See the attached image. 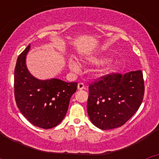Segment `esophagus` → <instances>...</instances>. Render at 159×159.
Here are the masks:
<instances>
[{"label": "esophagus", "mask_w": 159, "mask_h": 159, "mask_svg": "<svg viewBox=\"0 0 159 159\" xmlns=\"http://www.w3.org/2000/svg\"><path fill=\"white\" fill-rule=\"evenodd\" d=\"M85 88V85L84 83H79L78 84V89L79 90H83Z\"/></svg>", "instance_id": "esophagus-1"}]
</instances>
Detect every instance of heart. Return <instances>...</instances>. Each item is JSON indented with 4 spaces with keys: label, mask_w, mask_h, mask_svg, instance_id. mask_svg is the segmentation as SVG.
Wrapping results in <instances>:
<instances>
[{
    "label": "heart",
    "mask_w": 159,
    "mask_h": 159,
    "mask_svg": "<svg viewBox=\"0 0 159 159\" xmlns=\"http://www.w3.org/2000/svg\"><path fill=\"white\" fill-rule=\"evenodd\" d=\"M106 60H107V57H92V58L88 59L86 62H88L90 64H94V65H98V64H101L103 62H105ZM70 67L74 71H78L80 69V66L75 61H71L70 62ZM114 69V65L111 63H106L101 67L100 70H99V73L102 75H105V74H108L111 73Z\"/></svg>",
    "instance_id": "1"
}]
</instances>
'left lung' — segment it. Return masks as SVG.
<instances>
[{
    "instance_id": "8db88e82",
    "label": "left lung",
    "mask_w": 159,
    "mask_h": 159,
    "mask_svg": "<svg viewBox=\"0 0 159 159\" xmlns=\"http://www.w3.org/2000/svg\"><path fill=\"white\" fill-rule=\"evenodd\" d=\"M88 89V113L92 123L102 130L116 128L127 123L143 102V72L110 73L91 83Z\"/></svg>"
}]
</instances>
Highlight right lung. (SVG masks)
I'll use <instances>...</instances> for the list:
<instances>
[{
	"label": "right lung",
	"mask_w": 159,
	"mask_h": 159,
	"mask_svg": "<svg viewBox=\"0 0 159 159\" xmlns=\"http://www.w3.org/2000/svg\"><path fill=\"white\" fill-rule=\"evenodd\" d=\"M30 44L16 60L14 71V95L16 106L34 126L43 129L56 127L64 119L77 82L57 79L40 80L28 71L25 58Z\"/></svg>",
	"instance_id": "1"
}]
</instances>
